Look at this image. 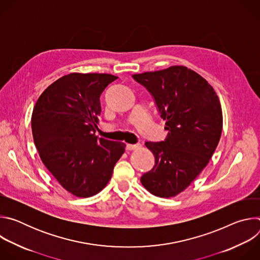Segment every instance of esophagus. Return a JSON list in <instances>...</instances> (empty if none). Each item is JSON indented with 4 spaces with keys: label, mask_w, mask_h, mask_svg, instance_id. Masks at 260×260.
Segmentation results:
<instances>
[{
    "label": "esophagus",
    "mask_w": 260,
    "mask_h": 260,
    "mask_svg": "<svg viewBox=\"0 0 260 260\" xmlns=\"http://www.w3.org/2000/svg\"><path fill=\"white\" fill-rule=\"evenodd\" d=\"M140 147H141L140 144H126V149L127 150H136Z\"/></svg>",
    "instance_id": "esophagus-1"
}]
</instances>
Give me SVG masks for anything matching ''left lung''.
<instances>
[{
  "label": "left lung",
  "mask_w": 260,
  "mask_h": 260,
  "mask_svg": "<svg viewBox=\"0 0 260 260\" xmlns=\"http://www.w3.org/2000/svg\"><path fill=\"white\" fill-rule=\"evenodd\" d=\"M133 78L151 93L169 131L165 141L145 143L155 164L141 182L156 197H175L189 186L216 149L223 123L220 101L206 79L183 66Z\"/></svg>",
  "instance_id": "1"
}]
</instances>
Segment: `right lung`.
Listing matches in <instances>:
<instances>
[{"label":"right lung","mask_w":260,"mask_h":260,"mask_svg":"<svg viewBox=\"0 0 260 260\" xmlns=\"http://www.w3.org/2000/svg\"><path fill=\"white\" fill-rule=\"evenodd\" d=\"M117 78L71 73L49 85L32 110V138L41 160L61 186L78 198L105 188L124 152V143L94 135L101 95Z\"/></svg>","instance_id":"add662e5"}]
</instances>
